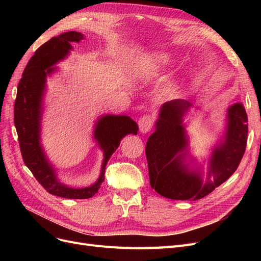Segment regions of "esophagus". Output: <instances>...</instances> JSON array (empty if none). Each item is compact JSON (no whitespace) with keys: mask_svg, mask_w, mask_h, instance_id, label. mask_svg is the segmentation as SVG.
<instances>
[{"mask_svg":"<svg viewBox=\"0 0 261 261\" xmlns=\"http://www.w3.org/2000/svg\"><path fill=\"white\" fill-rule=\"evenodd\" d=\"M139 129L141 133H148L150 129L152 128L153 126V117L150 114H145L140 117L138 122Z\"/></svg>","mask_w":261,"mask_h":261,"instance_id":"esophagus-1","label":"esophagus"}]
</instances>
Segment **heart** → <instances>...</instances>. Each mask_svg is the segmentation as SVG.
I'll return each instance as SVG.
<instances>
[{
  "instance_id": "1",
  "label": "heart",
  "mask_w": 261,
  "mask_h": 261,
  "mask_svg": "<svg viewBox=\"0 0 261 261\" xmlns=\"http://www.w3.org/2000/svg\"><path fill=\"white\" fill-rule=\"evenodd\" d=\"M169 58L165 54L156 53L149 57L146 61H144L140 66V73L144 77H149L155 74L158 70L165 66L169 63Z\"/></svg>"
}]
</instances>
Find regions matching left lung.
<instances>
[{
  "label": "left lung",
  "instance_id": "obj_1",
  "mask_svg": "<svg viewBox=\"0 0 261 261\" xmlns=\"http://www.w3.org/2000/svg\"><path fill=\"white\" fill-rule=\"evenodd\" d=\"M191 107L183 99L165 102L146 144L150 185L169 199L197 200L209 195L232 176L246 149L248 118L243 105L235 103L227 110L224 140L213 149L203 183L199 171L188 170L184 162L187 139L181 122Z\"/></svg>",
  "mask_w": 261,
  "mask_h": 261
}]
</instances>
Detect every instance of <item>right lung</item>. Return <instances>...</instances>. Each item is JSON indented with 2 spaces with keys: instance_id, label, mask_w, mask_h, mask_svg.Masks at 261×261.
<instances>
[{
  "instance_id": "1",
  "label": "right lung",
  "mask_w": 261,
  "mask_h": 261,
  "mask_svg": "<svg viewBox=\"0 0 261 261\" xmlns=\"http://www.w3.org/2000/svg\"><path fill=\"white\" fill-rule=\"evenodd\" d=\"M83 38L84 36L81 33L68 31L53 37L37 49L23 69L14 105V123L16 126L21 156L26 167L49 194L69 199H87L97 194L101 183L105 180L106 165L120 146L122 138L128 134L137 135L138 130V125L128 116H102L94 128V138L105 152L99 179L88 187L72 188L62 184L57 178L40 146L41 100L46 75L55 69L51 66L66 57L72 49L70 43L81 41Z\"/></svg>"
}]
</instances>
